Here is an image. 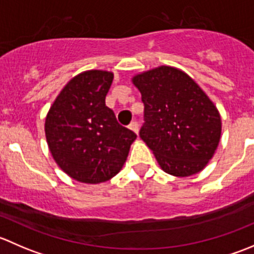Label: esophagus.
<instances>
[{
	"mask_svg": "<svg viewBox=\"0 0 254 254\" xmlns=\"http://www.w3.org/2000/svg\"><path fill=\"white\" fill-rule=\"evenodd\" d=\"M129 129L131 130V131H134L135 134H137V132H139V124H137L136 122H132L131 124L129 125Z\"/></svg>",
	"mask_w": 254,
	"mask_h": 254,
	"instance_id": "obj_1",
	"label": "esophagus"
}]
</instances>
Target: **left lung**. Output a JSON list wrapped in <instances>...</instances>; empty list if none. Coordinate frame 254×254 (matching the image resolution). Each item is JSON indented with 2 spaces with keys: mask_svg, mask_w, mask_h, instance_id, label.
Here are the masks:
<instances>
[{
  "mask_svg": "<svg viewBox=\"0 0 254 254\" xmlns=\"http://www.w3.org/2000/svg\"><path fill=\"white\" fill-rule=\"evenodd\" d=\"M131 82L145 106L140 137L160 167L175 177L203 171L221 137V117L214 102L188 73L173 66L142 71Z\"/></svg>",
  "mask_w": 254,
  "mask_h": 254,
  "instance_id": "8db88e82",
  "label": "left lung"
}]
</instances>
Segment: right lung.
Masks as SVG:
<instances>
[{"instance_id": "add662e5", "label": "right lung", "mask_w": 254, "mask_h": 254, "mask_svg": "<svg viewBox=\"0 0 254 254\" xmlns=\"http://www.w3.org/2000/svg\"><path fill=\"white\" fill-rule=\"evenodd\" d=\"M114 73L88 70L65 84L45 118V137L56 165L87 184L120 172L136 135L117 122L106 106Z\"/></svg>"}]
</instances>
